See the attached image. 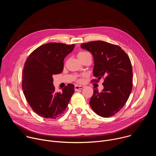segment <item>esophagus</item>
Returning a JSON list of instances; mask_svg holds the SVG:
<instances>
[{"mask_svg":"<svg viewBox=\"0 0 156 156\" xmlns=\"http://www.w3.org/2000/svg\"><path fill=\"white\" fill-rule=\"evenodd\" d=\"M84 87L83 86H80V85H75V90L78 91L80 90H82V89Z\"/></svg>","mask_w":156,"mask_h":156,"instance_id":"obj_1","label":"esophagus"}]
</instances>
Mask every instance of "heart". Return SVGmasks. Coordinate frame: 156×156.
Wrapping results in <instances>:
<instances>
[{"instance_id": "1", "label": "heart", "mask_w": 156, "mask_h": 156, "mask_svg": "<svg viewBox=\"0 0 156 156\" xmlns=\"http://www.w3.org/2000/svg\"><path fill=\"white\" fill-rule=\"evenodd\" d=\"M91 55V54L90 52H88L87 51H82V52H80L78 54V56L80 57V56H83V55ZM81 80H79L78 81H81Z\"/></svg>"}]
</instances>
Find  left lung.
I'll use <instances>...</instances> for the list:
<instances>
[{
    "label": "left lung",
    "mask_w": 156,
    "mask_h": 156,
    "mask_svg": "<svg viewBox=\"0 0 156 156\" xmlns=\"http://www.w3.org/2000/svg\"><path fill=\"white\" fill-rule=\"evenodd\" d=\"M81 47L94 57L92 82L104 79V90L94 89L90 104L95 113L102 117L115 115L123 108L132 90L133 70L127 54L119 46L102 41L83 43Z\"/></svg>",
    "instance_id": "1"
}]
</instances>
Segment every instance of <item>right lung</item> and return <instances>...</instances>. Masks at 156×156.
Listing matches in <instances>:
<instances>
[{
  "label": "right lung",
  "mask_w": 156,
  "mask_h": 156,
  "mask_svg": "<svg viewBox=\"0 0 156 156\" xmlns=\"http://www.w3.org/2000/svg\"><path fill=\"white\" fill-rule=\"evenodd\" d=\"M75 44L50 42L33 51L23 70L22 89L27 102L39 116L55 119L63 114L74 93V85L68 84L57 92L53 85V75L63 69L65 57L74 49Z\"/></svg>",
  "instance_id": "right-lung-1"
}]
</instances>
